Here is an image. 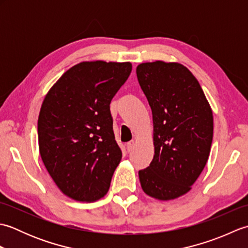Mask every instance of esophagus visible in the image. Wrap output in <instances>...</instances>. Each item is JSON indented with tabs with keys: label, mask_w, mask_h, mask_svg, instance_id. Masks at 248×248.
<instances>
[{
	"label": "esophagus",
	"mask_w": 248,
	"mask_h": 248,
	"mask_svg": "<svg viewBox=\"0 0 248 248\" xmlns=\"http://www.w3.org/2000/svg\"><path fill=\"white\" fill-rule=\"evenodd\" d=\"M134 146H135V140H130L129 143L127 144L128 151H132V149L134 148Z\"/></svg>",
	"instance_id": "1"
}]
</instances>
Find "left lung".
Returning a JSON list of instances; mask_svg holds the SVG:
<instances>
[{
    "label": "left lung",
    "instance_id": "left-lung-1",
    "mask_svg": "<svg viewBox=\"0 0 248 248\" xmlns=\"http://www.w3.org/2000/svg\"><path fill=\"white\" fill-rule=\"evenodd\" d=\"M136 76L152 110L155 155L139 171L148 196L176 199L186 194L207 164L213 114L197 78L180 62H141Z\"/></svg>",
    "mask_w": 248,
    "mask_h": 248
}]
</instances>
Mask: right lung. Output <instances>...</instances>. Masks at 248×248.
<instances>
[{
  "mask_svg": "<svg viewBox=\"0 0 248 248\" xmlns=\"http://www.w3.org/2000/svg\"><path fill=\"white\" fill-rule=\"evenodd\" d=\"M130 62H82L46 94L38 117L39 154L62 194L93 202L108 193L123 152L109 103L128 80Z\"/></svg>",
  "mask_w": 248,
  "mask_h": 248,
  "instance_id": "right-lung-1",
  "label": "right lung"
}]
</instances>
